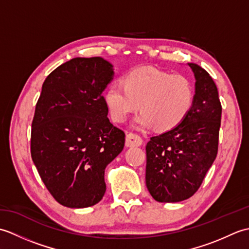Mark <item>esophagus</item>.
I'll return each mask as SVG.
<instances>
[{"label":"esophagus","mask_w":249,"mask_h":249,"mask_svg":"<svg viewBox=\"0 0 249 249\" xmlns=\"http://www.w3.org/2000/svg\"><path fill=\"white\" fill-rule=\"evenodd\" d=\"M142 138L140 136L133 134V133H129L126 135V142L125 144L127 147H133V146H140L142 144Z\"/></svg>","instance_id":"34e87169"}]
</instances>
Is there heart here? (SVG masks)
Here are the masks:
<instances>
[{
  "label": "heart",
  "mask_w": 249,
  "mask_h": 249,
  "mask_svg": "<svg viewBox=\"0 0 249 249\" xmlns=\"http://www.w3.org/2000/svg\"><path fill=\"white\" fill-rule=\"evenodd\" d=\"M195 89L183 75H171L153 67L128 71L122 84L112 83L104 93V103L111 120L124 123L138 108L137 127L155 126L160 131L177 128L187 118L193 108Z\"/></svg>",
  "instance_id": "b5f03b06"
}]
</instances>
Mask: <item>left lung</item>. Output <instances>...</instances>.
Returning <instances> with one entry per match:
<instances>
[{
  "mask_svg": "<svg viewBox=\"0 0 249 249\" xmlns=\"http://www.w3.org/2000/svg\"><path fill=\"white\" fill-rule=\"evenodd\" d=\"M187 65L196 79L192 110L181 125L152 137L145 147V184L158 202L192 197L217 155L221 120L217 88L202 67Z\"/></svg>",
  "mask_w": 249,
  "mask_h": 249,
  "instance_id": "left-lung-1",
  "label": "left lung"
}]
</instances>
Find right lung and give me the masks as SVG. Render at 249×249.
Listing matches in <instances>:
<instances>
[{
	"instance_id": "obj_1",
	"label": "right lung",
	"mask_w": 249,
	"mask_h": 249,
	"mask_svg": "<svg viewBox=\"0 0 249 249\" xmlns=\"http://www.w3.org/2000/svg\"><path fill=\"white\" fill-rule=\"evenodd\" d=\"M113 76V65L103 57H75L41 88L31 155L47 189L67 208L103 199L105 169L123 151L125 134L110 123L103 96Z\"/></svg>"
}]
</instances>
